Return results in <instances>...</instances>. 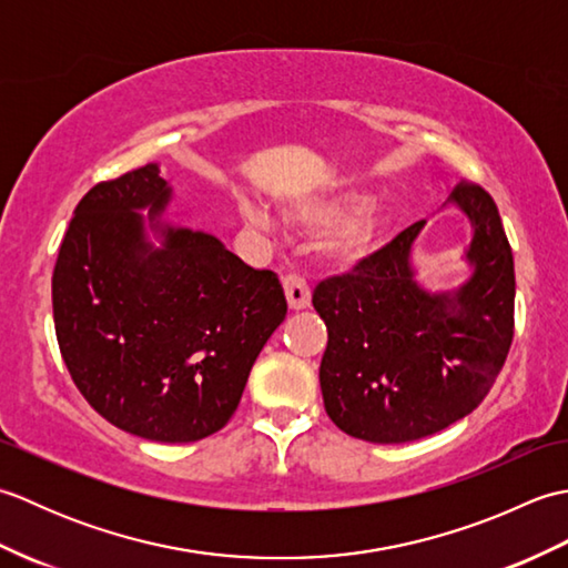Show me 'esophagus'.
Here are the masks:
<instances>
[{"mask_svg": "<svg viewBox=\"0 0 568 568\" xmlns=\"http://www.w3.org/2000/svg\"><path fill=\"white\" fill-rule=\"evenodd\" d=\"M283 291H285V297H287V305H291V310H305L310 305V285L303 275L297 273H287L283 277Z\"/></svg>", "mask_w": 568, "mask_h": 568, "instance_id": "obj_1", "label": "esophagus"}]
</instances>
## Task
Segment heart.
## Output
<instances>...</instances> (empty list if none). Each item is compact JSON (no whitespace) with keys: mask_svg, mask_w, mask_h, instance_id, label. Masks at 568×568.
<instances>
[{"mask_svg":"<svg viewBox=\"0 0 568 568\" xmlns=\"http://www.w3.org/2000/svg\"><path fill=\"white\" fill-rule=\"evenodd\" d=\"M364 197L361 195H344L336 200H315L303 202L287 212V222L300 229H310V232H324L332 229L329 248L339 258H358L361 253H366L373 244V239L378 234L381 216L376 207L361 210ZM239 214L244 216V222L258 229H273V216L268 210L251 200L239 202Z\"/></svg>","mask_w":568,"mask_h":568,"instance_id":"1","label":"heart"}]
</instances>
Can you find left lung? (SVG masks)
Returning <instances> with one entry per match:
<instances>
[{
  "mask_svg": "<svg viewBox=\"0 0 568 568\" xmlns=\"http://www.w3.org/2000/svg\"><path fill=\"white\" fill-rule=\"evenodd\" d=\"M476 226L470 281L454 295H427L409 271L425 220L324 277L312 305L327 324L320 385L342 432L376 444L429 437L484 403L515 332V265L496 202L478 183L454 190Z\"/></svg>",
  "mask_w": 568,
  "mask_h": 568,
  "instance_id": "8db88e82",
  "label": "left lung"
}]
</instances>
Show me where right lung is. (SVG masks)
<instances>
[{"instance_id":"obj_1","label":"right lung","mask_w":568,"mask_h":568,"mask_svg":"<svg viewBox=\"0 0 568 568\" xmlns=\"http://www.w3.org/2000/svg\"><path fill=\"white\" fill-rule=\"evenodd\" d=\"M171 197L149 163L84 195L53 271L60 354L84 400L136 437L197 442L236 413L253 361L285 320L273 271L178 229L151 251L141 214Z\"/></svg>"}]
</instances>
